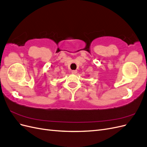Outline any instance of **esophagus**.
<instances>
[{
    "mask_svg": "<svg viewBox=\"0 0 147 147\" xmlns=\"http://www.w3.org/2000/svg\"><path fill=\"white\" fill-rule=\"evenodd\" d=\"M71 73H72V74H76L77 73V70H73L72 71H71Z\"/></svg>",
    "mask_w": 147,
    "mask_h": 147,
    "instance_id": "34e87169",
    "label": "esophagus"
}]
</instances>
